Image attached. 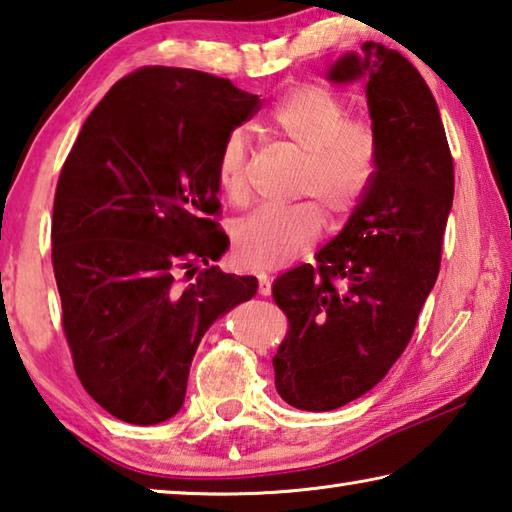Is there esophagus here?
Returning <instances> with one entry per match:
<instances>
[{"label":"esophagus","mask_w":512,"mask_h":512,"mask_svg":"<svg viewBox=\"0 0 512 512\" xmlns=\"http://www.w3.org/2000/svg\"><path fill=\"white\" fill-rule=\"evenodd\" d=\"M257 280H259V286H257L259 295H271V277L266 273H257Z\"/></svg>","instance_id":"1"}]
</instances>
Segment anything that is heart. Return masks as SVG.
Wrapping results in <instances>:
<instances>
[{
    "mask_svg": "<svg viewBox=\"0 0 512 512\" xmlns=\"http://www.w3.org/2000/svg\"><path fill=\"white\" fill-rule=\"evenodd\" d=\"M338 91L315 82L286 89L266 114L268 132L304 156L297 185L300 197H315L333 217H347L367 197L378 172V136L362 116H347ZM217 183L232 206H246L248 143L230 132L219 150ZM324 210L317 201H300L284 210H257L230 228L232 250L250 268H273L309 250L322 235Z\"/></svg>",
    "mask_w": 512,
    "mask_h": 512,
    "instance_id": "heart-1",
    "label": "heart"
}]
</instances>
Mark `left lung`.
<instances>
[{"mask_svg":"<svg viewBox=\"0 0 512 512\" xmlns=\"http://www.w3.org/2000/svg\"><path fill=\"white\" fill-rule=\"evenodd\" d=\"M329 78L367 80L378 172L347 226L315 266L280 275L273 300L288 331L273 358L288 405L329 412L385 378L410 345L441 266L454 163L430 87L414 64L365 42Z\"/></svg>","mask_w":512,"mask_h":512,"instance_id":"left-lung-1","label":"left lung"}]
</instances>
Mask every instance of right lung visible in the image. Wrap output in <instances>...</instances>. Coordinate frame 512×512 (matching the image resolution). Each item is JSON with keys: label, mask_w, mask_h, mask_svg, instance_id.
<instances>
[{"label": "right lung", "mask_w": 512, "mask_h": 512, "mask_svg": "<svg viewBox=\"0 0 512 512\" xmlns=\"http://www.w3.org/2000/svg\"><path fill=\"white\" fill-rule=\"evenodd\" d=\"M259 107L228 78L141 67L98 102L62 165L51 262L64 338L82 387L120 421L179 412L203 333L257 291L253 275L208 264L228 248L219 150Z\"/></svg>", "instance_id": "obj_1"}]
</instances>
